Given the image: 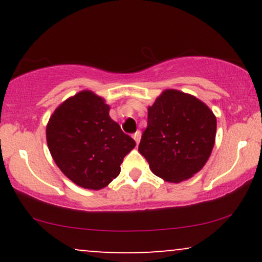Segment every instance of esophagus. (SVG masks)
Wrapping results in <instances>:
<instances>
[{
    "label": "esophagus",
    "mask_w": 262,
    "mask_h": 262,
    "mask_svg": "<svg viewBox=\"0 0 262 262\" xmlns=\"http://www.w3.org/2000/svg\"><path fill=\"white\" fill-rule=\"evenodd\" d=\"M140 138H141V133L139 130L138 132H135V133L133 134V139L135 140V143L137 144H139V141H140Z\"/></svg>",
    "instance_id": "34e87169"
}]
</instances>
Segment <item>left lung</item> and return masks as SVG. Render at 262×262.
Wrapping results in <instances>:
<instances>
[{"label":"left lung","instance_id":"8db88e82","mask_svg":"<svg viewBox=\"0 0 262 262\" xmlns=\"http://www.w3.org/2000/svg\"><path fill=\"white\" fill-rule=\"evenodd\" d=\"M215 133L217 118L204 102L179 90H165L148 107V127L138 150L154 175L179 183L202 170Z\"/></svg>","mask_w":262,"mask_h":262}]
</instances>
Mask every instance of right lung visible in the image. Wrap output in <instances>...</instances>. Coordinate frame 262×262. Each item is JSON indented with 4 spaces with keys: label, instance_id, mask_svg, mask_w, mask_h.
Masks as SVG:
<instances>
[{
    "label": "right lung",
    "instance_id": "obj_1",
    "mask_svg": "<svg viewBox=\"0 0 262 262\" xmlns=\"http://www.w3.org/2000/svg\"><path fill=\"white\" fill-rule=\"evenodd\" d=\"M52 158L75 185L101 189L121 172L135 141L110 117L104 98L90 90L77 92L54 111L47 124Z\"/></svg>",
    "mask_w": 262,
    "mask_h": 262
}]
</instances>
